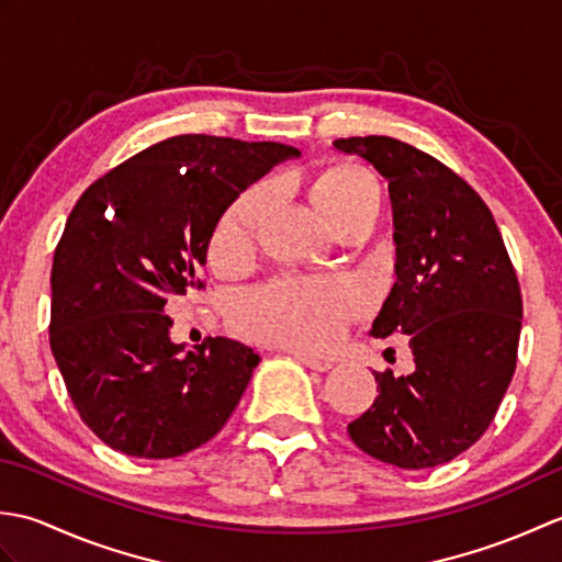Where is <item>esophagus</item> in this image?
Listing matches in <instances>:
<instances>
[{
    "instance_id": "obj_1",
    "label": "esophagus",
    "mask_w": 562,
    "mask_h": 562,
    "mask_svg": "<svg viewBox=\"0 0 562 562\" xmlns=\"http://www.w3.org/2000/svg\"><path fill=\"white\" fill-rule=\"evenodd\" d=\"M294 357L302 364H306L308 369H314V372H328V369H333L330 360H318V357H308V355H300V352H296Z\"/></svg>"
}]
</instances>
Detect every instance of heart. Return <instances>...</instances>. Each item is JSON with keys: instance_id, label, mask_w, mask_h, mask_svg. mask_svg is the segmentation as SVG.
Returning a JSON list of instances; mask_svg holds the SVG:
<instances>
[{"instance_id": "b5f03b06", "label": "heart", "mask_w": 562, "mask_h": 562, "mask_svg": "<svg viewBox=\"0 0 562 562\" xmlns=\"http://www.w3.org/2000/svg\"><path fill=\"white\" fill-rule=\"evenodd\" d=\"M272 198L270 183L244 190L222 212L210 236V258L220 270H234L250 256L258 222ZM318 210L336 224L345 214L379 207L376 178L360 166H338L314 183ZM364 292L345 278H280L248 292L236 304V326L246 336L294 350H326L364 308Z\"/></svg>"}]
</instances>
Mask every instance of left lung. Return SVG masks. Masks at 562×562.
<instances>
[{
    "label": "left lung",
    "mask_w": 562,
    "mask_h": 562,
    "mask_svg": "<svg viewBox=\"0 0 562 562\" xmlns=\"http://www.w3.org/2000/svg\"><path fill=\"white\" fill-rule=\"evenodd\" d=\"M386 178L396 282L372 324L374 338L411 336L415 372H374L379 396L348 425L369 457L432 469L481 439L515 376L521 292L481 195L429 154L401 139H336Z\"/></svg>",
    "instance_id": "left-lung-1"
}]
</instances>
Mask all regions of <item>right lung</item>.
<instances>
[{
    "label": "right lung",
    "mask_w": 562,
    "mask_h": 562,
    "mask_svg": "<svg viewBox=\"0 0 562 562\" xmlns=\"http://www.w3.org/2000/svg\"><path fill=\"white\" fill-rule=\"evenodd\" d=\"M296 154L178 135L83 190L53 258L50 348L81 420L111 449L173 459L229 420L260 357L229 338L183 352L166 304L205 288L198 272L222 212Z\"/></svg>",
    "instance_id": "obj_1"
}]
</instances>
